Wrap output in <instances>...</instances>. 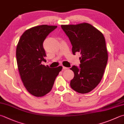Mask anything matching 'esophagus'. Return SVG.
<instances>
[{"label": "esophagus", "instance_id": "34e87169", "mask_svg": "<svg viewBox=\"0 0 124 124\" xmlns=\"http://www.w3.org/2000/svg\"><path fill=\"white\" fill-rule=\"evenodd\" d=\"M62 68H63V69H64V70H67V69H69L68 67H65V66H63Z\"/></svg>", "mask_w": 124, "mask_h": 124}]
</instances>
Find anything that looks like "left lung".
Masks as SVG:
<instances>
[{
	"label": "left lung",
	"instance_id": "left-lung-1",
	"mask_svg": "<svg viewBox=\"0 0 124 124\" xmlns=\"http://www.w3.org/2000/svg\"><path fill=\"white\" fill-rule=\"evenodd\" d=\"M61 27L72 44L73 54L81 55L79 67L73 65L70 69L74 73L70 86L78 93L90 92L100 82L106 66L105 39L101 32L88 23Z\"/></svg>",
	"mask_w": 124,
	"mask_h": 124
}]
</instances>
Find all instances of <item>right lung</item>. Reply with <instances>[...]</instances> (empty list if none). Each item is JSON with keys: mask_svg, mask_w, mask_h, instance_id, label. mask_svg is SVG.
I'll use <instances>...</instances> for the list:
<instances>
[{"mask_svg": "<svg viewBox=\"0 0 124 124\" xmlns=\"http://www.w3.org/2000/svg\"><path fill=\"white\" fill-rule=\"evenodd\" d=\"M57 26L43 25L26 30L16 49L18 68L23 84L30 94L43 97L52 90L62 66L50 68L42 65L46 57L43 43Z\"/></svg>", "mask_w": 124, "mask_h": 124, "instance_id": "right-lung-1", "label": "right lung"}]
</instances>
